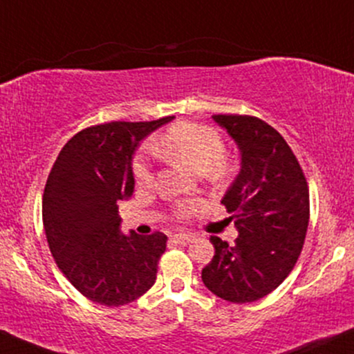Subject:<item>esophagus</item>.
Wrapping results in <instances>:
<instances>
[{"label":"esophagus","mask_w":354,"mask_h":354,"mask_svg":"<svg viewBox=\"0 0 354 354\" xmlns=\"http://www.w3.org/2000/svg\"><path fill=\"white\" fill-rule=\"evenodd\" d=\"M194 238H195V234H192V233H176L172 236L174 241L178 244H187V243L194 241Z\"/></svg>","instance_id":"1"}]
</instances>
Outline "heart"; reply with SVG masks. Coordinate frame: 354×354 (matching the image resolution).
Instances as JSON below:
<instances>
[{"instance_id": "obj_1", "label": "heart", "mask_w": 354, "mask_h": 354, "mask_svg": "<svg viewBox=\"0 0 354 354\" xmlns=\"http://www.w3.org/2000/svg\"><path fill=\"white\" fill-rule=\"evenodd\" d=\"M157 151L160 154L167 156L169 159L185 165L187 169L195 170V172H203L212 165H220L218 157L223 151V144L215 131L205 128V126L195 123H182L174 124L167 129V133L157 142ZM134 177L141 184L151 180L149 162L144 156H139L134 162ZM197 207L192 205H178L177 215L184 216Z\"/></svg>"}]
</instances>
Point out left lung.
<instances>
[{
	"mask_svg": "<svg viewBox=\"0 0 354 354\" xmlns=\"http://www.w3.org/2000/svg\"><path fill=\"white\" fill-rule=\"evenodd\" d=\"M239 151V172L221 203L233 213V246L210 236L215 256L202 281L220 299L254 302L289 276L308 226V187L281 134L252 116L213 115Z\"/></svg>",
	"mask_w": 354,
	"mask_h": 354,
	"instance_id": "obj_1",
	"label": "left lung"
}]
</instances>
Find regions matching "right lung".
<instances>
[{
  "instance_id": "obj_1",
  "label": "right lung",
  "mask_w": 354,
  "mask_h": 354,
  "mask_svg": "<svg viewBox=\"0 0 354 354\" xmlns=\"http://www.w3.org/2000/svg\"><path fill=\"white\" fill-rule=\"evenodd\" d=\"M172 120L91 126L65 144L50 170L42 198L47 243L65 277L93 302L120 307L154 286L167 236L124 234L118 202L134 192L139 142Z\"/></svg>"
}]
</instances>
